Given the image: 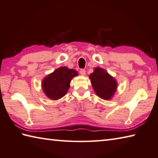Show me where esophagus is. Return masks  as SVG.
<instances>
[{
	"instance_id": "1",
	"label": "esophagus",
	"mask_w": 158,
	"mask_h": 158,
	"mask_svg": "<svg viewBox=\"0 0 158 158\" xmlns=\"http://www.w3.org/2000/svg\"><path fill=\"white\" fill-rule=\"evenodd\" d=\"M79 73L81 74V75H83V76H84L85 74V70H84V69H81L79 70Z\"/></svg>"
}]
</instances>
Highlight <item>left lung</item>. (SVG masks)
I'll return each mask as SVG.
<instances>
[{"label":"left lung","mask_w":158,"mask_h":158,"mask_svg":"<svg viewBox=\"0 0 158 158\" xmlns=\"http://www.w3.org/2000/svg\"><path fill=\"white\" fill-rule=\"evenodd\" d=\"M89 77L97 96L105 100L110 99L117 88V82L113 77L100 68H94Z\"/></svg>","instance_id":"8db88e82"}]
</instances>
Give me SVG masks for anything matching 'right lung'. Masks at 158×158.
Wrapping results in <instances>:
<instances>
[{"label": "right lung", "mask_w": 158, "mask_h": 158, "mask_svg": "<svg viewBox=\"0 0 158 158\" xmlns=\"http://www.w3.org/2000/svg\"><path fill=\"white\" fill-rule=\"evenodd\" d=\"M78 73L73 69L61 67L54 73L45 77L42 83L45 94L52 100H56L64 97L70 87V83Z\"/></svg>", "instance_id": "obj_1"}]
</instances>
